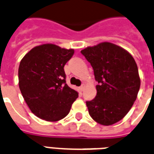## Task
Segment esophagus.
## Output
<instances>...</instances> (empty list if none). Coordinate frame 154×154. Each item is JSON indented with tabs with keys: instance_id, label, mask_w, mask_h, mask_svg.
Returning <instances> with one entry per match:
<instances>
[{
	"instance_id": "obj_1",
	"label": "esophagus",
	"mask_w": 154,
	"mask_h": 154,
	"mask_svg": "<svg viewBox=\"0 0 154 154\" xmlns=\"http://www.w3.org/2000/svg\"><path fill=\"white\" fill-rule=\"evenodd\" d=\"M85 85H81V86L80 87V90H81V91H83L85 90Z\"/></svg>"
}]
</instances>
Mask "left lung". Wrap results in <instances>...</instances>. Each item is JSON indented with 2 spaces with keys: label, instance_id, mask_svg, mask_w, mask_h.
Instances as JSON below:
<instances>
[{
  "label": "left lung",
  "instance_id": "obj_1",
  "mask_svg": "<svg viewBox=\"0 0 154 154\" xmlns=\"http://www.w3.org/2000/svg\"><path fill=\"white\" fill-rule=\"evenodd\" d=\"M94 69L97 95L86 101L91 117L110 125L125 117L136 101L140 87L138 67L129 53L111 42L81 50Z\"/></svg>",
  "mask_w": 154,
  "mask_h": 154
}]
</instances>
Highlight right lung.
Masks as SVG:
<instances>
[{
  "mask_svg": "<svg viewBox=\"0 0 154 154\" xmlns=\"http://www.w3.org/2000/svg\"><path fill=\"white\" fill-rule=\"evenodd\" d=\"M73 49L43 44L32 49L20 62L18 85L25 102L35 116L49 122L66 117L78 93L66 84L64 66Z\"/></svg>",
  "mask_w": 154,
  "mask_h": 154,
  "instance_id": "1",
  "label": "right lung"
}]
</instances>
